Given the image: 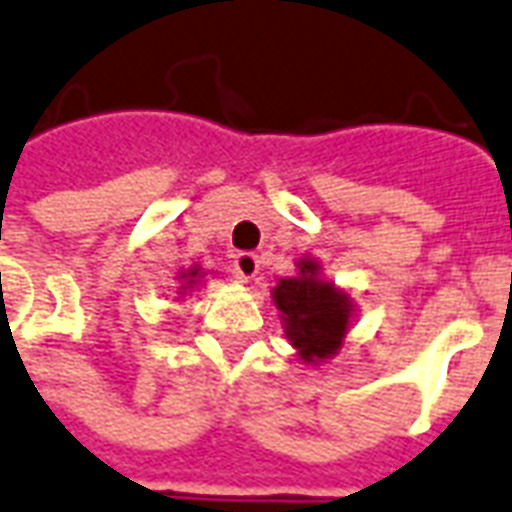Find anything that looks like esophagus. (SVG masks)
Masks as SVG:
<instances>
[{"label": "esophagus", "instance_id": "esophagus-1", "mask_svg": "<svg viewBox=\"0 0 512 512\" xmlns=\"http://www.w3.org/2000/svg\"><path fill=\"white\" fill-rule=\"evenodd\" d=\"M259 267H261V259L256 256V253L243 251L235 256V272L240 280H253V277L259 275Z\"/></svg>", "mask_w": 512, "mask_h": 512}]
</instances>
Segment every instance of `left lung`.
<instances>
[{"mask_svg":"<svg viewBox=\"0 0 512 512\" xmlns=\"http://www.w3.org/2000/svg\"><path fill=\"white\" fill-rule=\"evenodd\" d=\"M318 264L299 261V275L275 285L272 299L283 312L285 334L307 363L336 355L350 326L352 301L347 293L318 277Z\"/></svg>","mask_w":512,"mask_h":512,"instance_id":"obj_1","label":"left lung"}]
</instances>
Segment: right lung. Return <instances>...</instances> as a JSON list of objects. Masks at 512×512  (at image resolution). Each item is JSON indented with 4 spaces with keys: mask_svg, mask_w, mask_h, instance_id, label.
Here are the masks:
<instances>
[{
    "mask_svg": "<svg viewBox=\"0 0 512 512\" xmlns=\"http://www.w3.org/2000/svg\"><path fill=\"white\" fill-rule=\"evenodd\" d=\"M184 285L181 288H192L194 283H197V277H200V269H189V272H184Z\"/></svg>",
    "mask_w": 512,
    "mask_h": 512,
    "instance_id": "obj_1",
    "label": "right lung"
}]
</instances>
